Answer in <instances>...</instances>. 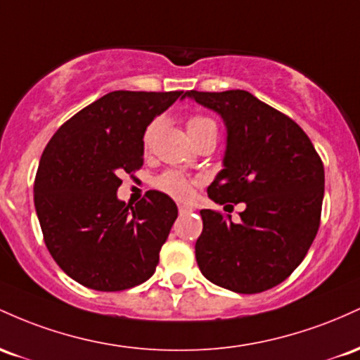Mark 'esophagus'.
I'll list each match as a JSON object with an SVG mask.
<instances>
[{
	"mask_svg": "<svg viewBox=\"0 0 360 360\" xmlns=\"http://www.w3.org/2000/svg\"><path fill=\"white\" fill-rule=\"evenodd\" d=\"M193 209L191 207V205H179V212H180V216H184V214H188V212H192Z\"/></svg>",
	"mask_w": 360,
	"mask_h": 360,
	"instance_id": "1",
	"label": "esophagus"
}]
</instances>
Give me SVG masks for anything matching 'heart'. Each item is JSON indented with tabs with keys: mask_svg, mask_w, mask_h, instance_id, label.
<instances>
[{
	"mask_svg": "<svg viewBox=\"0 0 360 360\" xmlns=\"http://www.w3.org/2000/svg\"><path fill=\"white\" fill-rule=\"evenodd\" d=\"M156 129H158V122H153V124H149L146 131H144V136H143V146L144 148H148L149 144H151ZM207 131H216V124H214L211 119H207V117L193 115L187 120V132H188V136H191V139H193L195 136H199V134H202V132H207ZM156 185H158L163 192H167L172 197H175V199H187V197L191 195V191H192L191 181L185 179V176L179 172L163 173V175L156 180Z\"/></svg>",
	"mask_w": 360,
	"mask_h": 360,
	"instance_id": "1",
	"label": "heart"
}]
</instances>
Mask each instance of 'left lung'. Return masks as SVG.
Returning a JSON list of instances; mask_svg holds the SVG:
<instances>
[{
	"label": "left lung",
	"mask_w": 360,
	"mask_h": 360,
	"mask_svg": "<svg viewBox=\"0 0 360 360\" xmlns=\"http://www.w3.org/2000/svg\"><path fill=\"white\" fill-rule=\"evenodd\" d=\"M221 115L223 169L207 187L217 204L243 202L240 221L202 209L195 258L219 288L255 294L285 281L320 228L325 169L306 132L288 115L245 90L185 91Z\"/></svg>",
	"instance_id": "8db88e82"
}]
</instances>
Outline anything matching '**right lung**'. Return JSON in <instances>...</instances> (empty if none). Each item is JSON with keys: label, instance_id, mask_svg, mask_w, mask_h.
I'll list each match as a JSON object with an SVG mask.
<instances>
[{"label": "right lung", "instance_id": "add662e5", "mask_svg": "<svg viewBox=\"0 0 360 360\" xmlns=\"http://www.w3.org/2000/svg\"><path fill=\"white\" fill-rule=\"evenodd\" d=\"M184 91H110L58 129L40 158L34 202L47 250L72 281L131 289L155 274L179 216L167 193L132 207L117 197L122 173L143 165V136Z\"/></svg>", "mask_w": 360, "mask_h": 360}]
</instances>
